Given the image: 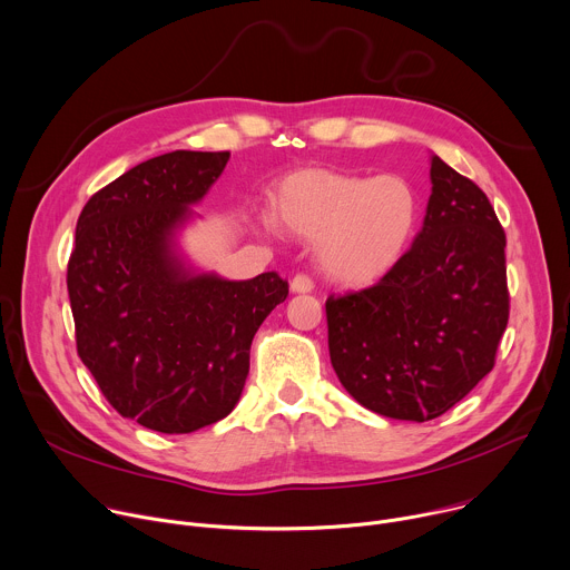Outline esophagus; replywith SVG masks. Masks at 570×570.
<instances>
[{
    "instance_id": "34e87169",
    "label": "esophagus",
    "mask_w": 570,
    "mask_h": 570,
    "mask_svg": "<svg viewBox=\"0 0 570 570\" xmlns=\"http://www.w3.org/2000/svg\"><path fill=\"white\" fill-rule=\"evenodd\" d=\"M289 289H292L294 294H307V292H312V289H314V283H312V278H309V276H305V274H296V276L292 278V283H289Z\"/></svg>"
}]
</instances>
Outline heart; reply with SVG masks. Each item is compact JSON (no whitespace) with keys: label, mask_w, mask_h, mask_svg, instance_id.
I'll list each match as a JSON object with an SVG mask.
<instances>
[{"label":"heart","mask_w":570,"mask_h":570,"mask_svg":"<svg viewBox=\"0 0 570 570\" xmlns=\"http://www.w3.org/2000/svg\"><path fill=\"white\" fill-rule=\"evenodd\" d=\"M420 197L402 175L364 177L332 168H303L274 190V213H258L265 234L287 232L314 240L318 269L338 285L362 287L395 267L411 245Z\"/></svg>","instance_id":"1"}]
</instances>
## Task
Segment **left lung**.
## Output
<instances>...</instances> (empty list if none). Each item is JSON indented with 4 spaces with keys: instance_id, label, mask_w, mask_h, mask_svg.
I'll return each mask as SVG.
<instances>
[{
    "instance_id": "left-lung-1",
    "label": "left lung",
    "mask_w": 570,
    "mask_h": 570,
    "mask_svg": "<svg viewBox=\"0 0 570 570\" xmlns=\"http://www.w3.org/2000/svg\"><path fill=\"white\" fill-rule=\"evenodd\" d=\"M330 362L366 409L426 422L492 368L510 316L505 234L488 195L431 155L411 249L373 287L325 301Z\"/></svg>"
}]
</instances>
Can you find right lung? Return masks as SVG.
I'll return each instance as SVG.
<instances>
[{
	"label": "right lung",
	"mask_w": 570,
	"mask_h": 570,
	"mask_svg": "<svg viewBox=\"0 0 570 570\" xmlns=\"http://www.w3.org/2000/svg\"><path fill=\"white\" fill-rule=\"evenodd\" d=\"M229 157L148 159L91 195L76 224L67 289L78 355L105 400L153 431L190 433L234 411L254 334L289 292L276 272L229 281L179 249L190 206Z\"/></svg>",
	"instance_id": "right-lung-1"
}]
</instances>
